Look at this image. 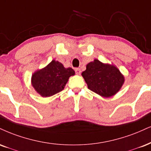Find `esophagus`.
Returning <instances> with one entry per match:
<instances>
[{"label":"esophagus","instance_id":"obj_1","mask_svg":"<svg viewBox=\"0 0 151 151\" xmlns=\"http://www.w3.org/2000/svg\"><path fill=\"white\" fill-rule=\"evenodd\" d=\"M75 72L77 74H81V70L79 68H76L75 69Z\"/></svg>","mask_w":151,"mask_h":151}]
</instances>
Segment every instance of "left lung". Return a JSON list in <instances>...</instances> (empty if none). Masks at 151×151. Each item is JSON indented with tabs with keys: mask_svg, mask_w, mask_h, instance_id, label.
<instances>
[{
	"mask_svg": "<svg viewBox=\"0 0 151 151\" xmlns=\"http://www.w3.org/2000/svg\"><path fill=\"white\" fill-rule=\"evenodd\" d=\"M81 75L88 89L105 98L117 93L124 82V76L115 65L105 64L96 59L86 65Z\"/></svg>",
	"mask_w": 151,
	"mask_h": 151,
	"instance_id": "obj_1",
	"label": "left lung"
}]
</instances>
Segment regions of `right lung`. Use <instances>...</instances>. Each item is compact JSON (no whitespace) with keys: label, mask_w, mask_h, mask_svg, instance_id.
I'll use <instances>...</instances> for the list:
<instances>
[{"label":"right lung","mask_w":151,"mask_h":151,"mask_svg":"<svg viewBox=\"0 0 151 151\" xmlns=\"http://www.w3.org/2000/svg\"><path fill=\"white\" fill-rule=\"evenodd\" d=\"M73 69L65 68L61 63L52 60L44 68L36 71L32 76V85L42 97H50L64 89Z\"/></svg>","instance_id":"obj_1"}]
</instances>
